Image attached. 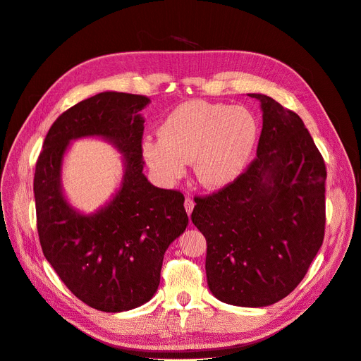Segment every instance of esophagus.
Listing matches in <instances>:
<instances>
[{
  "mask_svg": "<svg viewBox=\"0 0 361 361\" xmlns=\"http://www.w3.org/2000/svg\"><path fill=\"white\" fill-rule=\"evenodd\" d=\"M184 207H185V212H187V215H190V214L193 212V207H195V202H193V199H190V197H185V200H184Z\"/></svg>",
  "mask_w": 361,
  "mask_h": 361,
  "instance_id": "obj_1",
  "label": "esophagus"
}]
</instances>
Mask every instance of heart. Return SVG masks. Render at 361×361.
I'll list each match as a JSON object with an SVG mask.
<instances>
[{"label":"heart","mask_w":361,"mask_h":361,"mask_svg":"<svg viewBox=\"0 0 361 361\" xmlns=\"http://www.w3.org/2000/svg\"><path fill=\"white\" fill-rule=\"evenodd\" d=\"M259 139L256 117L244 106L206 101L178 105L159 128V140L143 142V157L161 181L173 184L193 161L197 181L216 190L247 166Z\"/></svg>","instance_id":"1"}]
</instances>
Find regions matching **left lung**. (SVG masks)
<instances>
[{
    "label": "left lung",
    "instance_id": "obj_1",
    "mask_svg": "<svg viewBox=\"0 0 361 361\" xmlns=\"http://www.w3.org/2000/svg\"><path fill=\"white\" fill-rule=\"evenodd\" d=\"M257 157L216 193L195 197L212 294L233 306L264 307L306 276L325 237L326 166L295 112L260 93Z\"/></svg>",
    "mask_w": 361,
    "mask_h": 361
}]
</instances>
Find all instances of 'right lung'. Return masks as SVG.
I'll list each match as a JSON object with an SVG mask.
<instances>
[{
  "instance_id": "right-lung-1",
  "label": "right lung",
  "mask_w": 361,
  "mask_h": 361,
  "mask_svg": "<svg viewBox=\"0 0 361 361\" xmlns=\"http://www.w3.org/2000/svg\"><path fill=\"white\" fill-rule=\"evenodd\" d=\"M142 94L102 92L54 121L36 162L33 192L42 252L66 287L108 313L136 309L158 290L168 245L184 233V196L150 184L143 174ZM102 137L125 161L122 185L97 213L66 202L61 166L71 140Z\"/></svg>"
}]
</instances>
